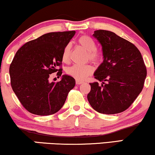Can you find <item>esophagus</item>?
Wrapping results in <instances>:
<instances>
[{
    "mask_svg": "<svg viewBox=\"0 0 155 155\" xmlns=\"http://www.w3.org/2000/svg\"><path fill=\"white\" fill-rule=\"evenodd\" d=\"M84 81H80V80H77L76 81V84L77 85H80V84H84Z\"/></svg>",
    "mask_w": 155,
    "mask_h": 155,
    "instance_id": "obj_1",
    "label": "esophagus"
}]
</instances>
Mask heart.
Listing matches in <instances>:
<instances>
[{
	"label": "heart",
	"mask_w": 155,
	"mask_h": 155,
	"mask_svg": "<svg viewBox=\"0 0 155 155\" xmlns=\"http://www.w3.org/2000/svg\"><path fill=\"white\" fill-rule=\"evenodd\" d=\"M78 43L87 53V60H90L94 64H98L103 60V53L97 49V43L94 39L88 35H83L78 39ZM71 45L67 43L63 49L62 59L64 62H68L70 58ZM93 68L91 64L72 65L66 69L67 74L77 80H84L89 75L92 74Z\"/></svg>",
	"instance_id": "obj_1"
}]
</instances>
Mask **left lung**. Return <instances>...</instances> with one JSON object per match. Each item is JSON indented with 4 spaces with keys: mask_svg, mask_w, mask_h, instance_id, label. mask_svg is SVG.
Returning a JSON list of instances; mask_svg holds the SVG:
<instances>
[{
    "mask_svg": "<svg viewBox=\"0 0 155 155\" xmlns=\"http://www.w3.org/2000/svg\"><path fill=\"white\" fill-rule=\"evenodd\" d=\"M104 60L94 74L102 82L90 84L87 98L97 112L118 114L127 110L142 91L147 69L140 52L132 43L114 32L97 30Z\"/></svg>",
    "mask_w": 155,
    "mask_h": 155,
    "instance_id": "obj_1",
    "label": "left lung"
}]
</instances>
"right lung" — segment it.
<instances>
[{
    "instance_id": "right-lung-1",
    "label": "right lung",
    "mask_w": 155,
    "mask_h": 155,
    "mask_svg": "<svg viewBox=\"0 0 155 155\" xmlns=\"http://www.w3.org/2000/svg\"><path fill=\"white\" fill-rule=\"evenodd\" d=\"M75 33L43 34L26 43L15 54L9 69L11 86L20 103L31 114L48 116L58 112L74 87L75 79L70 76L63 75L56 83L48 79L57 71V75H62L63 49Z\"/></svg>"
}]
</instances>
